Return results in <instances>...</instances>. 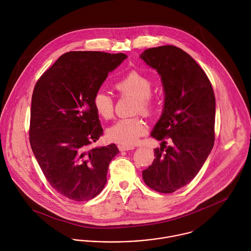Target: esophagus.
I'll return each instance as SVG.
<instances>
[{
  "instance_id": "obj_1",
  "label": "esophagus",
  "mask_w": 251,
  "mask_h": 251,
  "mask_svg": "<svg viewBox=\"0 0 251 251\" xmlns=\"http://www.w3.org/2000/svg\"><path fill=\"white\" fill-rule=\"evenodd\" d=\"M118 148H119V150L121 151H130V150L135 149L134 146H127V145H119Z\"/></svg>"
}]
</instances>
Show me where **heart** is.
Masks as SVG:
<instances>
[{"instance_id":"obj_1","label":"heart","mask_w":251,"mask_h":251,"mask_svg":"<svg viewBox=\"0 0 251 251\" xmlns=\"http://www.w3.org/2000/svg\"><path fill=\"white\" fill-rule=\"evenodd\" d=\"M115 89L121 96H128L137 100L136 112L150 116L156 106V100L151 94L152 90L151 79L137 71H131L121 78ZM96 112L104 120H111L114 117V101L103 92H98L93 100ZM148 126L138 117L123 119L118 121L107 130L108 138L114 142L132 145L136 143L147 132Z\"/></svg>"}]
</instances>
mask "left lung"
<instances>
[{
    "instance_id": "1",
    "label": "left lung",
    "mask_w": 251,
    "mask_h": 251,
    "mask_svg": "<svg viewBox=\"0 0 251 251\" xmlns=\"http://www.w3.org/2000/svg\"><path fill=\"white\" fill-rule=\"evenodd\" d=\"M140 58L160 75L165 95L163 112L151 133L162 143L154 149L143 179L157 192L172 193L195 178L214 147L215 94L207 74L180 48H149Z\"/></svg>"
}]
</instances>
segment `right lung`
I'll return each mask as SVG.
<instances>
[{"instance_id":"obj_1","label":"right lung","mask_w":251,"mask_h":251,"mask_svg":"<svg viewBox=\"0 0 251 251\" xmlns=\"http://www.w3.org/2000/svg\"><path fill=\"white\" fill-rule=\"evenodd\" d=\"M127 56L97 51L62 55L36 82L31 107L30 144L46 179L73 201H88L103 189L115 144L90 149L102 135L93 100Z\"/></svg>"}]
</instances>
